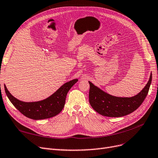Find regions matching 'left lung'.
<instances>
[{"instance_id": "left-lung-1", "label": "left lung", "mask_w": 158, "mask_h": 158, "mask_svg": "<svg viewBox=\"0 0 158 158\" xmlns=\"http://www.w3.org/2000/svg\"><path fill=\"white\" fill-rule=\"evenodd\" d=\"M152 75L144 88L133 97H118L110 95L89 81V103L98 114L111 118H119L133 112L143 102L148 93Z\"/></svg>"}]
</instances>
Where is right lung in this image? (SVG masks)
I'll use <instances>...</instances> for the list:
<instances>
[{"mask_svg":"<svg viewBox=\"0 0 158 158\" xmlns=\"http://www.w3.org/2000/svg\"><path fill=\"white\" fill-rule=\"evenodd\" d=\"M77 81V79L69 81L47 98L33 102H25L14 97L5 85L4 90L10 101L23 115L30 119L39 120L52 118L60 113L65 105L66 95Z\"/></svg>","mask_w":158,"mask_h":158,"instance_id":"right-lung-1","label":"right lung"}]
</instances>
